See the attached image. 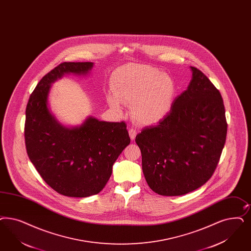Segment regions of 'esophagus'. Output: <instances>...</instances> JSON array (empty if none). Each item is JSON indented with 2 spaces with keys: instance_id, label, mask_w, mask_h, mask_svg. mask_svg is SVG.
<instances>
[{
  "instance_id": "1",
  "label": "esophagus",
  "mask_w": 251,
  "mask_h": 251,
  "mask_svg": "<svg viewBox=\"0 0 251 251\" xmlns=\"http://www.w3.org/2000/svg\"><path fill=\"white\" fill-rule=\"evenodd\" d=\"M136 133H137V131H136L135 129H130V130H129V134H130V137L131 140H133V139L135 138Z\"/></svg>"
}]
</instances>
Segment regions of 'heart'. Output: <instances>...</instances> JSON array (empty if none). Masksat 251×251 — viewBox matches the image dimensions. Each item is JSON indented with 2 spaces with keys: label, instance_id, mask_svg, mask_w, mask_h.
Wrapping results in <instances>:
<instances>
[{
  "label": "heart",
  "instance_id": "heart-1",
  "mask_svg": "<svg viewBox=\"0 0 251 251\" xmlns=\"http://www.w3.org/2000/svg\"><path fill=\"white\" fill-rule=\"evenodd\" d=\"M113 95L106 99L110 107L121 112V103L130 104L131 120L149 125L168 111L174 95V82L168 74L146 66L132 64L116 71L111 79Z\"/></svg>",
  "mask_w": 251,
  "mask_h": 251
}]
</instances>
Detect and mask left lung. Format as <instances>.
<instances>
[{"label": "left lung", "instance_id": "left-lung-1", "mask_svg": "<svg viewBox=\"0 0 251 251\" xmlns=\"http://www.w3.org/2000/svg\"><path fill=\"white\" fill-rule=\"evenodd\" d=\"M170 112L136 135L149 187L167 197L196 190L212 176L225 147L227 122L219 90L199 69Z\"/></svg>", "mask_w": 251, "mask_h": 251}]
</instances>
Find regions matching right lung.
Returning <instances> with one entry per match:
<instances>
[{"label":"right lung","mask_w":251,"mask_h":251,"mask_svg":"<svg viewBox=\"0 0 251 251\" xmlns=\"http://www.w3.org/2000/svg\"><path fill=\"white\" fill-rule=\"evenodd\" d=\"M92 62H64L47 73L26 104V153L44 182L63 196L87 198L103 190L113 165L130 145L126 123L88 117L79 126L67 127L48 105L52 84L68 74L87 75Z\"/></svg>","instance_id":"right-lung-1"}]
</instances>
